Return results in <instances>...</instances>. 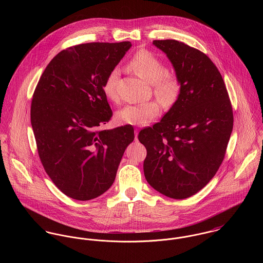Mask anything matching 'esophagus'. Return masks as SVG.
Here are the masks:
<instances>
[{
  "label": "esophagus",
  "instance_id": "obj_1",
  "mask_svg": "<svg viewBox=\"0 0 263 263\" xmlns=\"http://www.w3.org/2000/svg\"><path fill=\"white\" fill-rule=\"evenodd\" d=\"M138 135H139V129L135 128V137H136V141L138 140Z\"/></svg>",
  "mask_w": 263,
  "mask_h": 263
}]
</instances>
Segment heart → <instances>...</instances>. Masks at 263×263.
<instances>
[{"instance_id":"obj_1","label":"heart","mask_w":263,"mask_h":263,"mask_svg":"<svg viewBox=\"0 0 263 263\" xmlns=\"http://www.w3.org/2000/svg\"><path fill=\"white\" fill-rule=\"evenodd\" d=\"M128 68L139 77L153 84V90L158 100L165 106L171 107L178 100L181 91L179 77L174 73H166L164 63L154 53L141 49L134 54L128 62ZM119 76L117 69H113L103 83V93L111 101H117L116 82ZM161 112V106L157 101L141 104L126 105L120 109L116 118L120 123L132 125H146Z\"/></svg>"}]
</instances>
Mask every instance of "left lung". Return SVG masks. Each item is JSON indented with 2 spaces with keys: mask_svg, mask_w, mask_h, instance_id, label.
Returning a JSON list of instances; mask_svg holds the SVG:
<instances>
[{
  "mask_svg": "<svg viewBox=\"0 0 263 263\" xmlns=\"http://www.w3.org/2000/svg\"><path fill=\"white\" fill-rule=\"evenodd\" d=\"M181 82L178 100L160 122L139 133L146 147L145 177L152 187L184 199L216 175L233 129V110L221 73L200 50L174 40H154Z\"/></svg>",
  "mask_w": 263,
  "mask_h": 263,
  "instance_id": "obj_1",
  "label": "left lung"
}]
</instances>
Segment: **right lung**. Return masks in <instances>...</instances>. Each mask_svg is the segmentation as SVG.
I'll return each mask as SVG.
<instances>
[{
	"label": "right lung",
	"instance_id": "right-lung-1",
	"mask_svg": "<svg viewBox=\"0 0 263 263\" xmlns=\"http://www.w3.org/2000/svg\"><path fill=\"white\" fill-rule=\"evenodd\" d=\"M129 41L91 42L59 52L38 81L31 125L43 168L55 186L77 200H90L112 185L130 124L98 129L112 116L103 83Z\"/></svg>",
	"mask_w": 263,
	"mask_h": 263
}]
</instances>
